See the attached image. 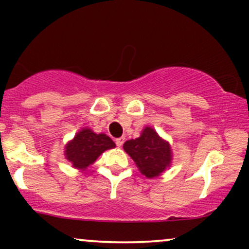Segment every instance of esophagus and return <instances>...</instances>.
I'll return each mask as SVG.
<instances>
[{
    "label": "esophagus",
    "instance_id": "34e87169",
    "mask_svg": "<svg viewBox=\"0 0 249 249\" xmlns=\"http://www.w3.org/2000/svg\"><path fill=\"white\" fill-rule=\"evenodd\" d=\"M124 142H125L124 137H121V138H117V139H116V145H117V146H118V147H121L122 145L124 144Z\"/></svg>",
    "mask_w": 249,
    "mask_h": 249
}]
</instances>
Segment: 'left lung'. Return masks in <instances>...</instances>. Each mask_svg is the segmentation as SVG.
Returning a JSON list of instances; mask_svg holds the SVG:
<instances>
[{
	"label": "left lung",
	"instance_id": "8db88e82",
	"mask_svg": "<svg viewBox=\"0 0 249 249\" xmlns=\"http://www.w3.org/2000/svg\"><path fill=\"white\" fill-rule=\"evenodd\" d=\"M123 147L146 178L158 177L171 162L170 145L151 127H145L139 138L125 142Z\"/></svg>",
	"mask_w": 249,
	"mask_h": 249
}]
</instances>
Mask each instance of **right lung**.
<instances>
[{"label": "right lung", "instance_id": "1", "mask_svg": "<svg viewBox=\"0 0 249 249\" xmlns=\"http://www.w3.org/2000/svg\"><path fill=\"white\" fill-rule=\"evenodd\" d=\"M116 144L107 134H97L90 128H83L65 148V156L77 168H85L92 164L105 150L115 147Z\"/></svg>", "mask_w": 249, "mask_h": 249}]
</instances>
